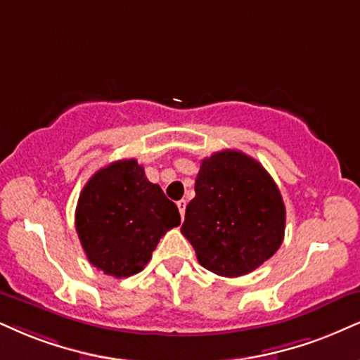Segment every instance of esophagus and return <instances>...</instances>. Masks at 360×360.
Returning a JSON list of instances; mask_svg holds the SVG:
<instances>
[{"mask_svg":"<svg viewBox=\"0 0 360 360\" xmlns=\"http://www.w3.org/2000/svg\"><path fill=\"white\" fill-rule=\"evenodd\" d=\"M176 207H179L181 219H184V217H185V208H187V200H179V202H176Z\"/></svg>","mask_w":360,"mask_h":360,"instance_id":"1","label":"esophagus"}]
</instances>
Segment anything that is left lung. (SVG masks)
<instances>
[{
  "label": "left lung",
  "mask_w": 360,
  "mask_h": 360,
  "mask_svg": "<svg viewBox=\"0 0 360 360\" xmlns=\"http://www.w3.org/2000/svg\"><path fill=\"white\" fill-rule=\"evenodd\" d=\"M285 205L257 160L221 150L202 160L181 233L202 267L221 277L250 274L282 245Z\"/></svg>",
  "instance_id": "left-lung-1"
}]
</instances>
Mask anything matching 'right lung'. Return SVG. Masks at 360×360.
Returning <instances> with one entry per match:
<instances>
[{"mask_svg": "<svg viewBox=\"0 0 360 360\" xmlns=\"http://www.w3.org/2000/svg\"><path fill=\"white\" fill-rule=\"evenodd\" d=\"M176 225L179 208L135 158L100 168L79 193L75 214L90 264L117 278L143 270L160 238Z\"/></svg>", "mask_w": 360, "mask_h": 360, "instance_id": "add662e5", "label": "right lung"}]
</instances>
